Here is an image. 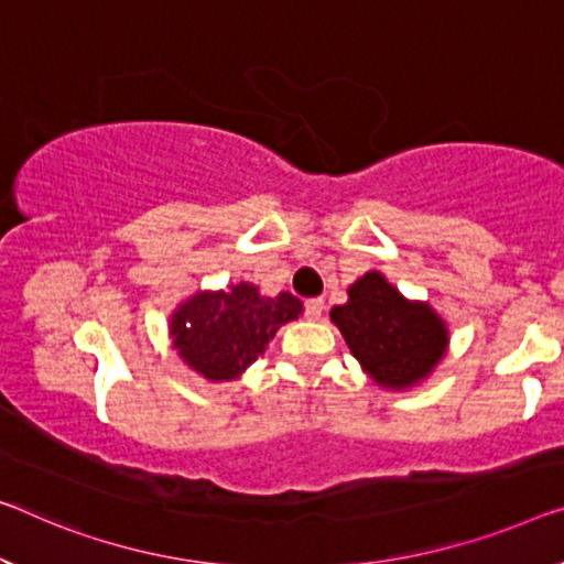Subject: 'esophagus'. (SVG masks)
<instances>
[{
  "mask_svg": "<svg viewBox=\"0 0 564 564\" xmlns=\"http://www.w3.org/2000/svg\"><path fill=\"white\" fill-rule=\"evenodd\" d=\"M323 310H325V302L323 300H307L305 302L307 319H319V317H323Z\"/></svg>",
  "mask_w": 564,
  "mask_h": 564,
  "instance_id": "1",
  "label": "esophagus"
}]
</instances>
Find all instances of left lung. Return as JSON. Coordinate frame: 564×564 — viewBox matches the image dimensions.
<instances>
[{"label": "left lung", "mask_w": 564, "mask_h": 564, "mask_svg": "<svg viewBox=\"0 0 564 564\" xmlns=\"http://www.w3.org/2000/svg\"><path fill=\"white\" fill-rule=\"evenodd\" d=\"M348 294V305L333 307L330 317L376 383L409 388L444 358L448 337L436 312L405 300L383 274L368 272Z\"/></svg>", "instance_id": "left-lung-1"}]
</instances>
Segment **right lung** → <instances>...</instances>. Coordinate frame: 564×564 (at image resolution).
Instances as JSON below:
<instances>
[{"mask_svg": "<svg viewBox=\"0 0 564 564\" xmlns=\"http://www.w3.org/2000/svg\"><path fill=\"white\" fill-rule=\"evenodd\" d=\"M300 312L302 302L290 292L262 297L249 282L227 292H198L171 319L173 348L198 376L234 380Z\"/></svg>", "mask_w": 564, "mask_h": 564, "instance_id": "1", "label": "right lung"}]
</instances>
